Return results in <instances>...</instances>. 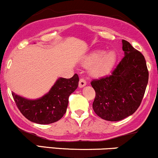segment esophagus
Segmentation results:
<instances>
[{"instance_id": "obj_1", "label": "esophagus", "mask_w": 158, "mask_h": 158, "mask_svg": "<svg viewBox=\"0 0 158 158\" xmlns=\"http://www.w3.org/2000/svg\"><path fill=\"white\" fill-rule=\"evenodd\" d=\"M86 85H87V82L84 79H82V78H81V79H79V88H83V87H85Z\"/></svg>"}]
</instances>
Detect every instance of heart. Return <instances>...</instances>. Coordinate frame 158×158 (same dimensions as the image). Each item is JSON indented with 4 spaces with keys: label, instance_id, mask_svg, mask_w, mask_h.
<instances>
[{
    "label": "heart",
    "instance_id": "heart-1",
    "mask_svg": "<svg viewBox=\"0 0 158 158\" xmlns=\"http://www.w3.org/2000/svg\"><path fill=\"white\" fill-rule=\"evenodd\" d=\"M116 61L117 55L114 51L104 52L101 50H96L85 57L82 64L88 68L91 77L100 78L108 75L111 71Z\"/></svg>",
    "mask_w": 158,
    "mask_h": 158
}]
</instances>
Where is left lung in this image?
<instances>
[{"label": "left lung", "instance_id": "obj_1", "mask_svg": "<svg viewBox=\"0 0 158 158\" xmlns=\"http://www.w3.org/2000/svg\"><path fill=\"white\" fill-rule=\"evenodd\" d=\"M124 57L111 75L90 82L96 92L93 109L108 121H119L139 108L146 91L148 71L144 56L123 40Z\"/></svg>", "mask_w": 158, "mask_h": 158}]
</instances>
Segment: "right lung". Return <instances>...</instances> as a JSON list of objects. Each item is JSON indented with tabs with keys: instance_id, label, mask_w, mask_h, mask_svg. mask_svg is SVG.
<instances>
[{
	"instance_id": "add662e5",
	"label": "right lung",
	"mask_w": 158,
	"mask_h": 158,
	"mask_svg": "<svg viewBox=\"0 0 158 158\" xmlns=\"http://www.w3.org/2000/svg\"><path fill=\"white\" fill-rule=\"evenodd\" d=\"M79 79L77 73L70 79L59 78L48 93L36 99H27L14 92L12 94L16 106L27 119L38 124H50L64 116L69 96L77 88Z\"/></svg>"
}]
</instances>
